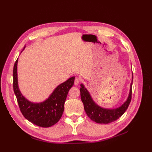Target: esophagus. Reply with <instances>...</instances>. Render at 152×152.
Instances as JSON below:
<instances>
[{"label": "esophagus", "instance_id": "obj_1", "mask_svg": "<svg viewBox=\"0 0 152 152\" xmlns=\"http://www.w3.org/2000/svg\"><path fill=\"white\" fill-rule=\"evenodd\" d=\"M80 81V80L79 78H78V77L75 78V80H74V84H75V86L79 85Z\"/></svg>", "mask_w": 152, "mask_h": 152}]
</instances>
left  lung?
<instances>
[{
  "instance_id": "left-lung-1",
  "label": "left lung",
  "mask_w": 152,
  "mask_h": 152,
  "mask_svg": "<svg viewBox=\"0 0 152 152\" xmlns=\"http://www.w3.org/2000/svg\"><path fill=\"white\" fill-rule=\"evenodd\" d=\"M133 79V77H132ZM132 83L131 84L130 92L126 102L120 107L115 109H106L102 108L92 99L91 96L83 84L80 86V98L86 114L92 121L99 124H109L117 121L126 111L129 105L132 98Z\"/></svg>"
}]
</instances>
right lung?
<instances>
[{"label": "right lung", "instance_id": "obj_1", "mask_svg": "<svg viewBox=\"0 0 152 152\" xmlns=\"http://www.w3.org/2000/svg\"><path fill=\"white\" fill-rule=\"evenodd\" d=\"M25 46L24 47V50ZM22 52V51H21ZM18 58L13 68V89L23 115L36 126L49 127L56 124L61 118L64 104L68 91L74 84L75 77H72L59 85L49 97L40 103H34L27 100L21 93L18 84L17 65Z\"/></svg>", "mask_w": 152, "mask_h": 152}]
</instances>
